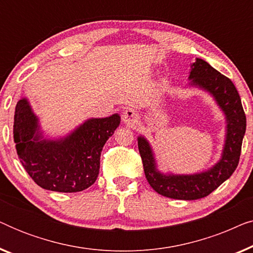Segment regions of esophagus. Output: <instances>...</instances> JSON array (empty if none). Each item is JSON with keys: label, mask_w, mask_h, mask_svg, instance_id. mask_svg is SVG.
Segmentation results:
<instances>
[{"label": "esophagus", "mask_w": 253, "mask_h": 253, "mask_svg": "<svg viewBox=\"0 0 253 253\" xmlns=\"http://www.w3.org/2000/svg\"><path fill=\"white\" fill-rule=\"evenodd\" d=\"M138 120H139V114H138L134 109L127 108L123 112L122 121L126 124H130V126H132V124H136L138 122Z\"/></svg>", "instance_id": "1"}]
</instances>
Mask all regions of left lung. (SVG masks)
I'll return each instance as SVG.
<instances>
[{
    "mask_svg": "<svg viewBox=\"0 0 253 253\" xmlns=\"http://www.w3.org/2000/svg\"><path fill=\"white\" fill-rule=\"evenodd\" d=\"M189 81L190 87L212 96L226 119V136L219 161L195 174L162 172L158 168L150 141L141 134L137 138L147 182L159 195L181 200L204 198L233 175L240 161L242 141L247 129V117L240 94L229 78L221 75L206 61L196 58L190 65Z\"/></svg>",
    "mask_w": 253,
    "mask_h": 253,
    "instance_id": "obj_1",
    "label": "left lung"
}]
</instances>
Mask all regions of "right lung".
Instances as JSON below:
<instances>
[{"label":"right lung","instance_id":"add662e5","mask_svg":"<svg viewBox=\"0 0 253 253\" xmlns=\"http://www.w3.org/2000/svg\"><path fill=\"white\" fill-rule=\"evenodd\" d=\"M121 123L119 114L92 117L63 137L44 133L27 98L17 102L13 140L23 167L42 189L79 192L96 181L103 145Z\"/></svg>","mask_w":253,"mask_h":253}]
</instances>
